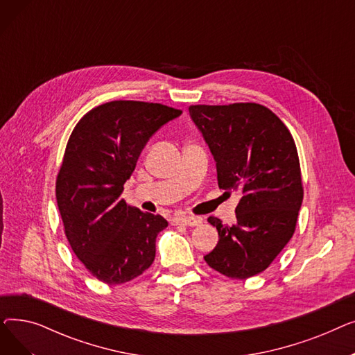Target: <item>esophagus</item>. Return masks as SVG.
<instances>
[{
  "instance_id": "obj_1",
  "label": "esophagus",
  "mask_w": 355,
  "mask_h": 355,
  "mask_svg": "<svg viewBox=\"0 0 355 355\" xmlns=\"http://www.w3.org/2000/svg\"><path fill=\"white\" fill-rule=\"evenodd\" d=\"M201 221H202L201 217H194V216H181V217H177V218H175L177 225L190 226V227L201 225Z\"/></svg>"
}]
</instances>
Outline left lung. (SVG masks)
Listing matches in <instances>:
<instances>
[{"instance_id": "8db88e82", "label": "left lung", "mask_w": 355, "mask_h": 355, "mask_svg": "<svg viewBox=\"0 0 355 355\" xmlns=\"http://www.w3.org/2000/svg\"><path fill=\"white\" fill-rule=\"evenodd\" d=\"M216 161L223 190L239 191L236 223L207 221L218 232L207 265L232 279L263 272L291 240L304 189L295 141L272 110L259 103L189 107Z\"/></svg>"}]
</instances>
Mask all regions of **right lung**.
<instances>
[{
	"label": "right lung",
	"instance_id": "right-lung-1",
	"mask_svg": "<svg viewBox=\"0 0 355 355\" xmlns=\"http://www.w3.org/2000/svg\"><path fill=\"white\" fill-rule=\"evenodd\" d=\"M181 114L161 103L114 101L87 112L73 129L55 198L71 250L101 282H129L154 262L168 221L128 206L121 194L149 138Z\"/></svg>",
	"mask_w": 355,
	"mask_h": 355
}]
</instances>
